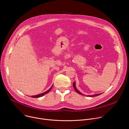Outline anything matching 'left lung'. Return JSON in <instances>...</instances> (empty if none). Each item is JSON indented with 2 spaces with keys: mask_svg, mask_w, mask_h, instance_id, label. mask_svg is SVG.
Listing matches in <instances>:
<instances>
[{
  "mask_svg": "<svg viewBox=\"0 0 129 129\" xmlns=\"http://www.w3.org/2000/svg\"><path fill=\"white\" fill-rule=\"evenodd\" d=\"M73 88H74V89H75V90H76V92H77L79 93V94H82L79 91H78V90H77V88H76V83H75V82L73 83ZM102 93H99V94H95V95H89V96H90V97H93V96H98V95H101Z\"/></svg>",
  "mask_w": 129,
  "mask_h": 129,
  "instance_id": "8db88e82",
  "label": "left lung"
}]
</instances>
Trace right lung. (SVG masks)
I'll return each instance as SVG.
<instances>
[{"label": "right lung", "mask_w": 129, "mask_h": 129, "mask_svg": "<svg viewBox=\"0 0 129 129\" xmlns=\"http://www.w3.org/2000/svg\"><path fill=\"white\" fill-rule=\"evenodd\" d=\"M52 87V86L50 87V89H49L48 90H47V91L45 92H44V93H41V94H38V95H34V96H31V97H32V98H38L41 97V96H43L44 95H45V94H46L48 93L50 91V90L51 89Z\"/></svg>", "instance_id": "1"}]
</instances>
